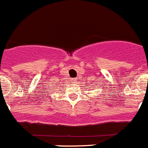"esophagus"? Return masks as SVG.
I'll list each match as a JSON object with an SVG mask.
<instances>
[{"instance_id": "34e87169", "label": "esophagus", "mask_w": 148, "mask_h": 148, "mask_svg": "<svg viewBox=\"0 0 148 148\" xmlns=\"http://www.w3.org/2000/svg\"><path fill=\"white\" fill-rule=\"evenodd\" d=\"M71 81L73 82V83H75L76 82V80H75V79H72Z\"/></svg>"}]
</instances>
